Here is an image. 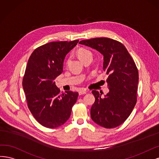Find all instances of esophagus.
I'll return each instance as SVG.
<instances>
[{"instance_id": "obj_1", "label": "esophagus", "mask_w": 159, "mask_h": 159, "mask_svg": "<svg viewBox=\"0 0 159 159\" xmlns=\"http://www.w3.org/2000/svg\"><path fill=\"white\" fill-rule=\"evenodd\" d=\"M86 93H87V91H86V90H84V89H80V90H79V95L85 94H86Z\"/></svg>"}]
</instances>
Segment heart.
Wrapping results in <instances>:
<instances>
[{
  "instance_id": "1",
  "label": "heart",
  "mask_w": 159,
  "mask_h": 159,
  "mask_svg": "<svg viewBox=\"0 0 159 159\" xmlns=\"http://www.w3.org/2000/svg\"><path fill=\"white\" fill-rule=\"evenodd\" d=\"M78 56L79 59L82 60L86 57H89V56H92V53L89 49H80L78 51Z\"/></svg>"
}]
</instances>
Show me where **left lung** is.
I'll list each match as a JSON object with an SVG mask.
<instances>
[{
    "label": "left lung",
    "instance_id": "obj_1",
    "mask_svg": "<svg viewBox=\"0 0 159 159\" xmlns=\"http://www.w3.org/2000/svg\"><path fill=\"white\" fill-rule=\"evenodd\" d=\"M80 44L96 49L104 56L103 70L109 74L106 82L109 93L104 96L92 92L95 102L90 109L91 118L105 128L120 125L129 116L137 102L139 74L125 46L106 38L83 40Z\"/></svg>",
    "mask_w": 159,
    "mask_h": 159
}]
</instances>
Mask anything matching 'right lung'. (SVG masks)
<instances>
[{
    "label": "right lung",
    "instance_id": "1",
    "mask_svg": "<svg viewBox=\"0 0 159 159\" xmlns=\"http://www.w3.org/2000/svg\"><path fill=\"white\" fill-rule=\"evenodd\" d=\"M78 42L74 40L46 43L35 49L28 59L23 89L30 111L45 127L64 124L77 100L79 93L76 92L60 94L54 79L63 73L65 56Z\"/></svg>",
    "mask_w": 159,
    "mask_h": 159
}]
</instances>
